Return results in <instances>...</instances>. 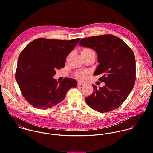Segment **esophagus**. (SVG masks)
Listing matches in <instances>:
<instances>
[{
    "label": "esophagus",
    "mask_w": 153,
    "mask_h": 153,
    "mask_svg": "<svg viewBox=\"0 0 153 153\" xmlns=\"http://www.w3.org/2000/svg\"><path fill=\"white\" fill-rule=\"evenodd\" d=\"M85 84L83 83H82V82H78V83H77V85L78 86H83Z\"/></svg>",
    "instance_id": "34e87169"
}]
</instances>
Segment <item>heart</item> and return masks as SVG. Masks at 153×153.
<instances>
[{"instance_id": "b5f03b06", "label": "heart", "mask_w": 153, "mask_h": 153, "mask_svg": "<svg viewBox=\"0 0 153 153\" xmlns=\"http://www.w3.org/2000/svg\"><path fill=\"white\" fill-rule=\"evenodd\" d=\"M82 53H94V51L91 48H84L82 51ZM86 72L85 71H79L75 73V77L79 80H84L86 78Z\"/></svg>"}]
</instances>
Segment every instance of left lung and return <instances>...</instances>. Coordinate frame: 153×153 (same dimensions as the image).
Listing matches in <instances>:
<instances>
[{"label":"left lung","instance_id":"left-lung-1","mask_svg":"<svg viewBox=\"0 0 153 153\" xmlns=\"http://www.w3.org/2000/svg\"><path fill=\"white\" fill-rule=\"evenodd\" d=\"M79 44L94 50L99 65L93 75H101L99 80L105 85L86 97L88 105L104 113L120 107L133 89L135 82V59L131 48L113 35L93 36L83 38Z\"/></svg>","mask_w":153,"mask_h":153}]
</instances>
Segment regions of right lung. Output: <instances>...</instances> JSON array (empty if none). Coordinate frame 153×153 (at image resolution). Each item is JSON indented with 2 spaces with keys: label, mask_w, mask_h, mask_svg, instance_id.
I'll return each mask as SVG.
<instances>
[{
  "label": "right lung",
  "mask_w": 153,
  "mask_h": 153,
  "mask_svg": "<svg viewBox=\"0 0 153 153\" xmlns=\"http://www.w3.org/2000/svg\"><path fill=\"white\" fill-rule=\"evenodd\" d=\"M80 39L40 38L21 53L15 79L22 94L32 106L41 109L52 108L64 100L70 89L77 86L73 79L65 78L60 83L53 77L56 70L64 67L67 56Z\"/></svg>",
  "instance_id": "obj_1"
}]
</instances>
